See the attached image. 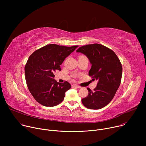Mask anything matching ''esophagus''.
Masks as SVG:
<instances>
[{"label":"esophagus","mask_w":146,"mask_h":146,"mask_svg":"<svg viewBox=\"0 0 146 146\" xmlns=\"http://www.w3.org/2000/svg\"><path fill=\"white\" fill-rule=\"evenodd\" d=\"M72 86H73V87H75V88H78V89L80 88V86H78V85H75V84L72 85Z\"/></svg>","instance_id":"esophagus-1"}]
</instances>
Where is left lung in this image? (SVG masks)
Masks as SVG:
<instances>
[{"label": "left lung", "instance_id": "1", "mask_svg": "<svg viewBox=\"0 0 146 146\" xmlns=\"http://www.w3.org/2000/svg\"><path fill=\"white\" fill-rule=\"evenodd\" d=\"M77 53L85 54L92 65L89 75L98 80L93 91L88 88L89 94L82 99L86 108L99 110L106 106L114 98L120 85L122 67L116 54L109 48L94 43L80 47Z\"/></svg>", "mask_w": 146, "mask_h": 146}]
</instances>
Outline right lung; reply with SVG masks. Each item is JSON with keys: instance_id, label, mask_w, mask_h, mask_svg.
Masks as SVG:
<instances>
[{"instance_id": "add662e5", "label": "right lung", "mask_w": 146, "mask_h": 146, "mask_svg": "<svg viewBox=\"0 0 146 146\" xmlns=\"http://www.w3.org/2000/svg\"><path fill=\"white\" fill-rule=\"evenodd\" d=\"M78 47L50 44L29 56L25 66V80L30 93L42 106L53 107L63 101L71 86L67 81L57 82L54 73L61 70L60 65Z\"/></svg>"}]
</instances>
